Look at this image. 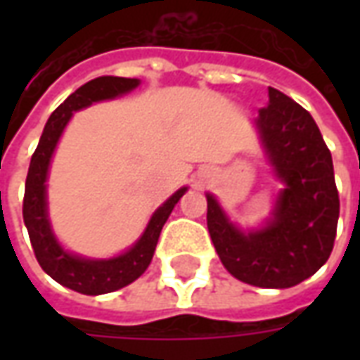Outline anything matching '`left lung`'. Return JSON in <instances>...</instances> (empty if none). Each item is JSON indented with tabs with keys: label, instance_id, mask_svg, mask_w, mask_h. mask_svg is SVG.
Instances as JSON below:
<instances>
[{
	"label": "left lung",
	"instance_id": "left-lung-1",
	"mask_svg": "<svg viewBox=\"0 0 360 360\" xmlns=\"http://www.w3.org/2000/svg\"><path fill=\"white\" fill-rule=\"evenodd\" d=\"M268 108L255 119L262 148L283 188L270 218L241 229L206 193L208 231L233 278L264 289H287L316 274L330 258L340 218L332 154L309 111L268 89Z\"/></svg>",
	"mask_w": 360,
	"mask_h": 360
}]
</instances>
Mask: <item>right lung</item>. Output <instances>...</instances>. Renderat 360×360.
Segmentation results:
<instances>
[{
	"instance_id": "right-lung-1",
	"label": "right lung",
	"mask_w": 360,
	"mask_h": 360,
	"mask_svg": "<svg viewBox=\"0 0 360 360\" xmlns=\"http://www.w3.org/2000/svg\"><path fill=\"white\" fill-rule=\"evenodd\" d=\"M139 84H141L139 79H125V77H98L94 81L82 84L81 89L75 90L73 94L51 113L30 160L27 185H25V200H22V218H25L28 237L34 249L36 260L50 278L77 293H111L141 278L152 262L162 227L169 218L175 204L181 200V196L188 191V187H181L177 193H173L152 214L141 237L117 257L86 258L75 255L58 241V237L51 229L50 216H48L46 181L50 173L53 152L58 148L59 139L65 131V127L69 125L73 113L96 102L113 100L119 96L129 94Z\"/></svg>"
}]
</instances>
